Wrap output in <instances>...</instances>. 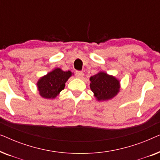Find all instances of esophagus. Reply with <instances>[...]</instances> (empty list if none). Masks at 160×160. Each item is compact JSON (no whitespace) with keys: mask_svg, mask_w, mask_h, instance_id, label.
I'll use <instances>...</instances> for the list:
<instances>
[{"mask_svg":"<svg viewBox=\"0 0 160 160\" xmlns=\"http://www.w3.org/2000/svg\"><path fill=\"white\" fill-rule=\"evenodd\" d=\"M76 78H82L84 77V73L82 71H76Z\"/></svg>","mask_w":160,"mask_h":160,"instance_id":"obj_1","label":"esophagus"}]
</instances>
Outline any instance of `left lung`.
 <instances>
[{
	"label": "left lung",
	"mask_w": 160,
	"mask_h": 160,
	"mask_svg": "<svg viewBox=\"0 0 160 160\" xmlns=\"http://www.w3.org/2000/svg\"><path fill=\"white\" fill-rule=\"evenodd\" d=\"M90 89L98 100H110L119 91V82L115 77L100 72L89 78Z\"/></svg>",
	"instance_id": "obj_1"
}]
</instances>
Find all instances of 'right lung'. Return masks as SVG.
Masks as SVG:
<instances>
[{
  "instance_id": "1",
  "label": "right lung",
  "mask_w": 160,
  "mask_h": 160,
  "mask_svg": "<svg viewBox=\"0 0 160 160\" xmlns=\"http://www.w3.org/2000/svg\"><path fill=\"white\" fill-rule=\"evenodd\" d=\"M71 76L70 71H63L60 68H55L39 79L37 83L39 94L47 99L55 98L64 89L65 82Z\"/></svg>"
}]
</instances>
